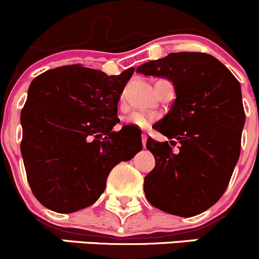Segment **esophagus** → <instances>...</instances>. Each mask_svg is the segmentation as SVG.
Wrapping results in <instances>:
<instances>
[{"label": "esophagus", "instance_id": "34e87169", "mask_svg": "<svg viewBox=\"0 0 259 259\" xmlns=\"http://www.w3.org/2000/svg\"><path fill=\"white\" fill-rule=\"evenodd\" d=\"M146 140H148V135L142 134V142H143V145H144V146L146 144Z\"/></svg>", "mask_w": 259, "mask_h": 259}]
</instances>
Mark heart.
<instances>
[{"mask_svg":"<svg viewBox=\"0 0 259 259\" xmlns=\"http://www.w3.org/2000/svg\"><path fill=\"white\" fill-rule=\"evenodd\" d=\"M158 119V115L153 113H145V111H134L124 117V121L127 125H133L139 129H146L150 126L155 120Z\"/></svg>","mask_w":259,"mask_h":259,"instance_id":"b5f03b06","label":"heart"}]
</instances>
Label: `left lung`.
Returning a JSON list of instances; mask_svg holds the SVG:
<instances>
[{
	"label": "left lung",
	"instance_id": "1",
	"mask_svg": "<svg viewBox=\"0 0 259 259\" xmlns=\"http://www.w3.org/2000/svg\"><path fill=\"white\" fill-rule=\"evenodd\" d=\"M137 72L166 77L176 101L154 125L171 142L146 140L155 166L144 178L146 199L158 209L193 217L215 204L226 192L241 154L245 114L239 81L204 52H176L145 62Z\"/></svg>",
	"mask_w": 259,
	"mask_h": 259
}]
</instances>
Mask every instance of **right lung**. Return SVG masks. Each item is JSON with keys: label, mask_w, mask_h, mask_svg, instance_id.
I'll list each match as a JSON object with an SVG mask.
<instances>
[{"label": "right lung", "mask_w": 259, "mask_h": 259, "mask_svg": "<svg viewBox=\"0 0 259 259\" xmlns=\"http://www.w3.org/2000/svg\"><path fill=\"white\" fill-rule=\"evenodd\" d=\"M134 69L108 76L67 65L36 76L21 111V154L36 199L57 213L94 204L120 161L143 149L126 126L115 132L117 101Z\"/></svg>", "instance_id": "add662e5"}]
</instances>
